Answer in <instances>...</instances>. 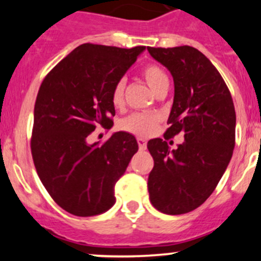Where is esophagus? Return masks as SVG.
I'll use <instances>...</instances> for the list:
<instances>
[{"instance_id": "esophagus-1", "label": "esophagus", "mask_w": 261, "mask_h": 261, "mask_svg": "<svg viewBox=\"0 0 261 261\" xmlns=\"http://www.w3.org/2000/svg\"><path fill=\"white\" fill-rule=\"evenodd\" d=\"M138 144H139V149H140V150H145L146 149L147 143H146L145 139L138 138Z\"/></svg>"}]
</instances>
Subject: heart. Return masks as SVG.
Returning <instances> with one entry per match:
<instances>
[{"label":"heart","instance_id":"obj_1","mask_svg":"<svg viewBox=\"0 0 261 261\" xmlns=\"http://www.w3.org/2000/svg\"><path fill=\"white\" fill-rule=\"evenodd\" d=\"M141 75L155 93L162 87L169 84L167 73L156 63L146 64L141 69ZM123 92H125V81H117L111 91V103L117 109L123 105ZM158 122H159V117L156 115L136 112L123 118L120 122V128L136 136H149L155 131Z\"/></svg>","mask_w":261,"mask_h":261}]
</instances>
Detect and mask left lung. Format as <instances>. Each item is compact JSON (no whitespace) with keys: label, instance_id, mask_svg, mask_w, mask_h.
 <instances>
[{"label":"left lung","instance_id":"left-lung-1","mask_svg":"<svg viewBox=\"0 0 261 261\" xmlns=\"http://www.w3.org/2000/svg\"><path fill=\"white\" fill-rule=\"evenodd\" d=\"M147 51L174 80V102L164 140L147 143L154 159L147 179L150 202L163 213L183 215L211 196L230 163L235 107L222 75L198 49L147 46ZM180 132L186 141L170 152L166 140Z\"/></svg>","mask_w":261,"mask_h":261}]
</instances>
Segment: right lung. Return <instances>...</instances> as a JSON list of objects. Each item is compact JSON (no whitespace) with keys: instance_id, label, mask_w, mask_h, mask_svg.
I'll return each instance as SVG.
<instances>
[{"instance_id":"add662e5","label":"right lung","mask_w":261,"mask_h":261,"mask_svg":"<svg viewBox=\"0 0 261 261\" xmlns=\"http://www.w3.org/2000/svg\"><path fill=\"white\" fill-rule=\"evenodd\" d=\"M145 46L82 44L45 75L34 109L31 155L39 178L64 211L88 217L115 203V184L138 151L131 134L88 143L97 127L110 128L111 91Z\"/></svg>"}]
</instances>
